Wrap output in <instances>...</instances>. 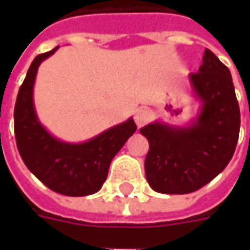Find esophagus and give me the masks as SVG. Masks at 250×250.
I'll list each match as a JSON object with an SVG mask.
<instances>
[{"mask_svg":"<svg viewBox=\"0 0 250 250\" xmlns=\"http://www.w3.org/2000/svg\"><path fill=\"white\" fill-rule=\"evenodd\" d=\"M152 118V114L151 111H148L146 108H141L136 111L135 114V123L138 127H142V125H147Z\"/></svg>","mask_w":250,"mask_h":250,"instance_id":"1","label":"esophagus"}]
</instances>
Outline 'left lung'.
<instances>
[{"instance_id":"obj_1","label":"left lung","mask_w":250,"mask_h":250,"mask_svg":"<svg viewBox=\"0 0 250 250\" xmlns=\"http://www.w3.org/2000/svg\"><path fill=\"white\" fill-rule=\"evenodd\" d=\"M201 108L185 127L154 122L142 127L150 150L145 161L146 179L162 194H188L214 179L230 162L240 134V107L230 71L210 49L202 65L188 75Z\"/></svg>"}]
</instances>
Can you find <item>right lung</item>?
<instances>
[{
    "label": "right lung",
    "instance_id": "1",
    "mask_svg": "<svg viewBox=\"0 0 250 250\" xmlns=\"http://www.w3.org/2000/svg\"><path fill=\"white\" fill-rule=\"evenodd\" d=\"M59 46L39 55L20 87L14 107V134L25 166L46 188L62 195L84 197L99 191L111 161L136 131L132 118L82 143H68L52 135L37 118L33 87L40 64Z\"/></svg>",
    "mask_w": 250,
    "mask_h": 250
}]
</instances>
